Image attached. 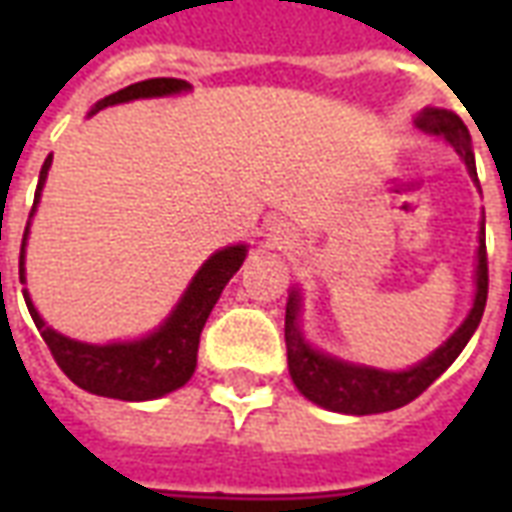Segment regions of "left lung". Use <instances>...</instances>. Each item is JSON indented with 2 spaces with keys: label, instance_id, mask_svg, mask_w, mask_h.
<instances>
[{
  "label": "left lung",
  "instance_id": "obj_1",
  "mask_svg": "<svg viewBox=\"0 0 512 512\" xmlns=\"http://www.w3.org/2000/svg\"><path fill=\"white\" fill-rule=\"evenodd\" d=\"M417 126L425 134L444 136L458 150V156L466 161L469 175L477 180L472 139H469V128L463 126L461 117L452 115L447 109H425L417 117ZM485 299H488V255H485V235L480 233V249H477V296H474V307L469 312V318L422 365L403 370V373H384V370L348 365V362H340V359H332V356H323L318 351H312L299 332V293H293L288 299V307H285V345H288L290 378H293V384L299 386L301 395L310 397L312 403L329 408V411H340V414H381V411H395V408L406 406L414 397L422 395L458 359V354L466 348V343L472 340L474 329L480 326Z\"/></svg>",
  "mask_w": 512,
  "mask_h": 512
}]
</instances>
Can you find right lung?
I'll return each mask as SVG.
<instances>
[{"instance_id": "add662e5", "label": "right lung", "mask_w": 512, "mask_h": 512, "mask_svg": "<svg viewBox=\"0 0 512 512\" xmlns=\"http://www.w3.org/2000/svg\"><path fill=\"white\" fill-rule=\"evenodd\" d=\"M180 90H189V84L183 79H145V82L128 84L117 93L106 95L104 101H98L90 115L98 109L112 104H123V101H134V98H153V95H172ZM51 156L43 161L40 169L38 191H35V202L32 211L35 213L40 200V189L49 175ZM29 222L24 230V241H21V260H18V274L24 282V244H27ZM246 257V246H227L222 252L205 263L197 271V277L191 279L189 290L183 293V299L169 315L167 323L153 332L150 337H142L136 343H112V345H87L76 343L62 337L54 329H49L38 310L32 307L29 293L24 290V301H27L29 315L38 326L40 337L49 345L54 362L60 365L65 376L71 378L73 384L82 386L87 392L101 397H117V400H153L180 389L186 384L197 367V348H200L202 326L211 315L213 304L222 296L224 285L230 282L235 271L241 268ZM2 277V274H0Z\"/></svg>"}]
</instances>
